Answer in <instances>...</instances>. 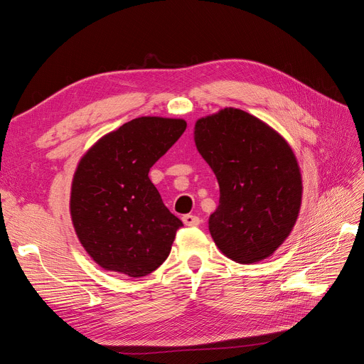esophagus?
<instances>
[{"mask_svg":"<svg viewBox=\"0 0 364 364\" xmlns=\"http://www.w3.org/2000/svg\"><path fill=\"white\" fill-rule=\"evenodd\" d=\"M182 222L186 226H199L200 225V218L197 217V215H193V214H185L182 217Z\"/></svg>","mask_w":364,"mask_h":364,"instance_id":"1","label":"esophagus"}]
</instances>
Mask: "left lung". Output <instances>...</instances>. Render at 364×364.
Segmentation results:
<instances>
[{
	"instance_id": "left-lung-1",
	"label": "left lung",
	"mask_w": 364,
	"mask_h": 364,
	"mask_svg": "<svg viewBox=\"0 0 364 364\" xmlns=\"http://www.w3.org/2000/svg\"><path fill=\"white\" fill-rule=\"evenodd\" d=\"M194 141L220 186L208 220L217 247L240 264L266 259L289 237L301 208L302 181L290 146L234 107L197 121Z\"/></svg>"
}]
</instances>
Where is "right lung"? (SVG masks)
<instances>
[{
	"label": "right lung",
	"mask_w": 364,
	"mask_h": 364,
	"mask_svg": "<svg viewBox=\"0 0 364 364\" xmlns=\"http://www.w3.org/2000/svg\"><path fill=\"white\" fill-rule=\"evenodd\" d=\"M185 129L183 119L135 118L103 136L79 162L73 225L105 270L141 278L167 259L183 223L164 205L149 171Z\"/></svg>",
	"instance_id": "obj_1"
}]
</instances>
